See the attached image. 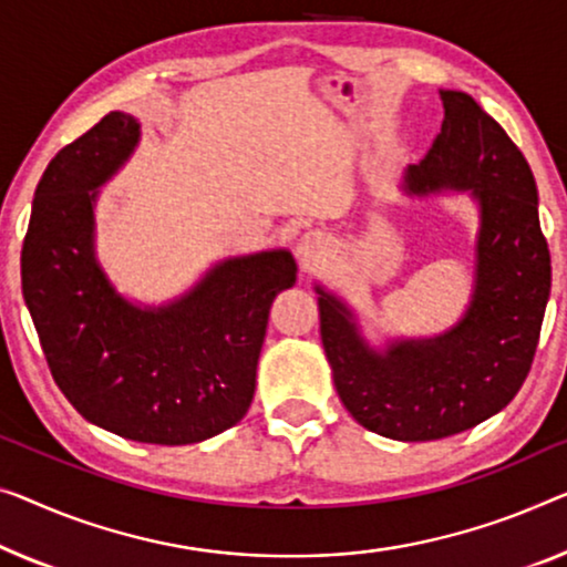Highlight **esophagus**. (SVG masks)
I'll use <instances>...</instances> for the list:
<instances>
[{
	"mask_svg": "<svg viewBox=\"0 0 567 567\" xmlns=\"http://www.w3.org/2000/svg\"><path fill=\"white\" fill-rule=\"evenodd\" d=\"M326 247H328V244H326L323 236H320L318 231H308V234H302L300 239H298L295 255H298V259L302 261V265H312V261L323 257Z\"/></svg>",
	"mask_w": 567,
	"mask_h": 567,
	"instance_id": "1",
	"label": "esophagus"
}]
</instances>
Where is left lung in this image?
I'll list each match as a JSON object with an SVG mask.
<instances>
[{
	"label": "left lung",
	"instance_id": "1",
	"mask_svg": "<svg viewBox=\"0 0 567 567\" xmlns=\"http://www.w3.org/2000/svg\"><path fill=\"white\" fill-rule=\"evenodd\" d=\"M441 134L425 159L404 167L402 190L476 203L473 290L458 323L377 346L357 310L316 285L320 338L343 408L371 433L404 443L441 441L504 410L529 374L550 298V251L525 155L468 94L441 89Z\"/></svg>",
	"mask_w": 567,
	"mask_h": 567
}]
</instances>
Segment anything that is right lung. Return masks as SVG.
Here are the masks:
<instances>
[{"instance_id": "add662e5", "label": "right lung", "mask_w": 567, "mask_h": 567, "mask_svg": "<svg viewBox=\"0 0 567 567\" xmlns=\"http://www.w3.org/2000/svg\"><path fill=\"white\" fill-rule=\"evenodd\" d=\"M142 140L112 112L42 173L22 244V295L68 402L126 441L188 445L247 415L272 300L298 280L287 249L216 261L163 306L116 290L96 255V200Z\"/></svg>"}]
</instances>
